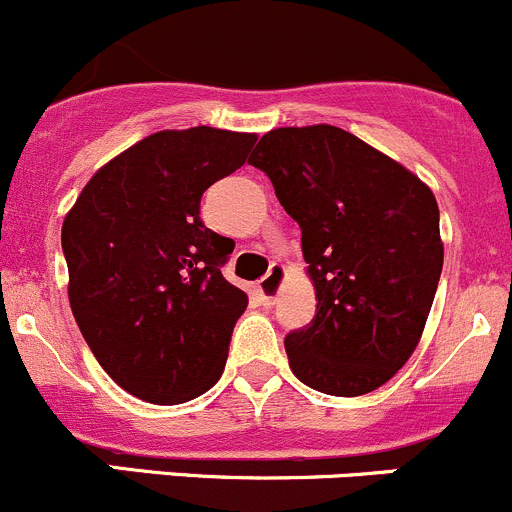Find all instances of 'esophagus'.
I'll list each match as a JSON object with an SVG mask.
<instances>
[{
  "instance_id": "1",
  "label": "esophagus",
  "mask_w": 512,
  "mask_h": 512,
  "mask_svg": "<svg viewBox=\"0 0 512 512\" xmlns=\"http://www.w3.org/2000/svg\"><path fill=\"white\" fill-rule=\"evenodd\" d=\"M282 280H285V265H280V262H272L270 272H267V275L257 282V297H260L262 304H267V307H270V304L277 302V294H280V289H282Z\"/></svg>"
}]
</instances>
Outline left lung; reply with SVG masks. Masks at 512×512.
<instances>
[{
    "instance_id": "left-lung-1",
    "label": "left lung",
    "mask_w": 512,
    "mask_h": 512,
    "mask_svg": "<svg viewBox=\"0 0 512 512\" xmlns=\"http://www.w3.org/2000/svg\"><path fill=\"white\" fill-rule=\"evenodd\" d=\"M247 163L302 230L317 289L314 319L285 337L294 376L329 396L379 389L414 354L441 280L431 188L327 123L265 133Z\"/></svg>"
}]
</instances>
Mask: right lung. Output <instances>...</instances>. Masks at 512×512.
Wrapping results in <instances>:
<instances>
[{
    "instance_id": "right-lung-1",
    "label": "right lung",
    "mask_w": 512,
    "mask_h": 512,
    "mask_svg": "<svg viewBox=\"0 0 512 512\" xmlns=\"http://www.w3.org/2000/svg\"><path fill=\"white\" fill-rule=\"evenodd\" d=\"M255 141L210 126L153 133L103 165L66 215L71 312L138 399L183 404L223 376L247 294L223 277L235 242L205 227L200 198Z\"/></svg>"
}]
</instances>
